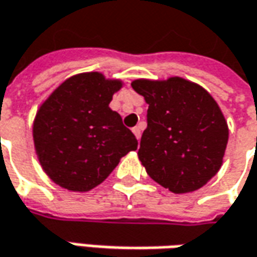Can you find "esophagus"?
<instances>
[{
    "label": "esophagus",
    "mask_w": 257,
    "mask_h": 257,
    "mask_svg": "<svg viewBox=\"0 0 257 257\" xmlns=\"http://www.w3.org/2000/svg\"><path fill=\"white\" fill-rule=\"evenodd\" d=\"M132 132L135 134V137L139 139L141 138V135H142V131H141V126H135V128H132Z\"/></svg>",
    "instance_id": "obj_1"
}]
</instances>
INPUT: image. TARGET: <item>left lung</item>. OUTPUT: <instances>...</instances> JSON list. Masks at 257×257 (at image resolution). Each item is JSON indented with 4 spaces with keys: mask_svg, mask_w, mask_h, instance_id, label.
I'll return each instance as SVG.
<instances>
[{
    "mask_svg": "<svg viewBox=\"0 0 257 257\" xmlns=\"http://www.w3.org/2000/svg\"><path fill=\"white\" fill-rule=\"evenodd\" d=\"M131 85L149 105L138 152L148 175L173 193L206 185L222 166L229 138L212 95L179 76Z\"/></svg>",
    "mask_w": 257,
    "mask_h": 257,
    "instance_id": "1",
    "label": "left lung"
}]
</instances>
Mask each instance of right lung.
<instances>
[{"mask_svg":"<svg viewBox=\"0 0 257 257\" xmlns=\"http://www.w3.org/2000/svg\"><path fill=\"white\" fill-rule=\"evenodd\" d=\"M120 86V81L99 72L78 74L40 106L32 129L35 152L42 169L61 188L91 190L138 148L135 135L109 108Z\"/></svg>","mask_w":257,"mask_h":257,"instance_id":"obj_1","label":"right lung"}]
</instances>
